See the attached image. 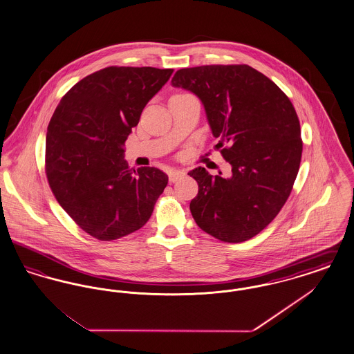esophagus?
<instances>
[{
    "instance_id": "34e87169",
    "label": "esophagus",
    "mask_w": 354,
    "mask_h": 354,
    "mask_svg": "<svg viewBox=\"0 0 354 354\" xmlns=\"http://www.w3.org/2000/svg\"><path fill=\"white\" fill-rule=\"evenodd\" d=\"M185 172L183 169H171L169 172V179L171 183L178 182L179 179H182L185 176Z\"/></svg>"
}]
</instances>
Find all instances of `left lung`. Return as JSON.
<instances>
[{"instance_id":"1","label":"left lung","mask_w":354,"mask_h":354,"mask_svg":"<svg viewBox=\"0 0 354 354\" xmlns=\"http://www.w3.org/2000/svg\"><path fill=\"white\" fill-rule=\"evenodd\" d=\"M171 84L194 93L204 106L218 149L232 174L188 172L199 185L189 203L204 232L241 243L261 232L292 191L303 142L296 110L279 86L248 65L180 68Z\"/></svg>"}]
</instances>
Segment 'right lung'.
I'll return each instance as SVG.
<instances>
[{"mask_svg": "<svg viewBox=\"0 0 354 354\" xmlns=\"http://www.w3.org/2000/svg\"><path fill=\"white\" fill-rule=\"evenodd\" d=\"M172 68H110L74 84L46 134V176L84 232L110 241L142 228L169 183L155 167L130 169L124 142Z\"/></svg>", "mask_w": 354, "mask_h": 354, "instance_id": "add662e5", "label": "right lung"}]
</instances>
